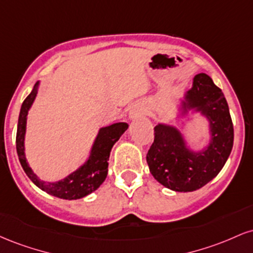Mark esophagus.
<instances>
[{"instance_id": "1", "label": "esophagus", "mask_w": 253, "mask_h": 253, "mask_svg": "<svg viewBox=\"0 0 253 253\" xmlns=\"http://www.w3.org/2000/svg\"><path fill=\"white\" fill-rule=\"evenodd\" d=\"M130 118H134V117H136V113L135 112H130Z\"/></svg>"}]
</instances>
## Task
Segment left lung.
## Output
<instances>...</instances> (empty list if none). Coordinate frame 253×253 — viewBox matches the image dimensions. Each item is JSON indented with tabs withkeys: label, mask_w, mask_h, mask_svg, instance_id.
<instances>
[{
	"label": "left lung",
	"mask_w": 253,
	"mask_h": 253,
	"mask_svg": "<svg viewBox=\"0 0 253 253\" xmlns=\"http://www.w3.org/2000/svg\"><path fill=\"white\" fill-rule=\"evenodd\" d=\"M199 114L208 123V140L201 149H193L184 127L159 123L155 141L146 155L150 172L168 189L188 193L202 188L221 171L233 147V124L221 89L206 74L193 78L184 92L177 120Z\"/></svg>",
	"instance_id": "8db88e82"
}]
</instances>
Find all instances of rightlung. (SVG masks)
Here are the masks:
<instances>
[{
	"mask_svg": "<svg viewBox=\"0 0 253 253\" xmlns=\"http://www.w3.org/2000/svg\"><path fill=\"white\" fill-rule=\"evenodd\" d=\"M40 81H38L31 94L26 97L20 109L16 132V151L19 161L26 175L38 188L52 196L63 200H78L97 190L108 175V161L114 144L128 128L127 123H115L101 127L89 151L85 162L68 176L56 182L42 181L38 177L28 164L25 153V135L27 128V115L38 95Z\"/></svg>",
	"mask_w": 253,
	"mask_h": 253,
	"instance_id": "add662e5",
	"label": "right lung"
}]
</instances>
